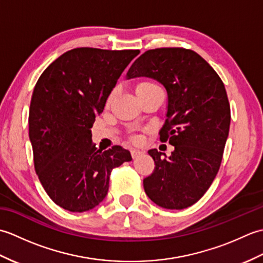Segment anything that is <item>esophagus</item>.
I'll return each instance as SVG.
<instances>
[{
	"mask_svg": "<svg viewBox=\"0 0 263 263\" xmlns=\"http://www.w3.org/2000/svg\"><path fill=\"white\" fill-rule=\"evenodd\" d=\"M142 154H143V152H140V150H136V149H132L131 150V156H132L133 159L138 158L139 156H141Z\"/></svg>",
	"mask_w": 263,
	"mask_h": 263,
	"instance_id": "esophagus-1",
	"label": "esophagus"
}]
</instances>
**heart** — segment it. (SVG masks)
Masks as SVG:
<instances>
[{
	"mask_svg": "<svg viewBox=\"0 0 263 263\" xmlns=\"http://www.w3.org/2000/svg\"><path fill=\"white\" fill-rule=\"evenodd\" d=\"M158 90H160V88L157 85H155L154 82H150V81H141L137 83L136 86V92L139 98L143 96H148V95H152ZM114 95H115L114 90L109 93V96L107 98V105L111 103V100L114 98Z\"/></svg>",
	"mask_w": 263,
	"mask_h": 263,
	"instance_id": "1",
	"label": "heart"
}]
</instances>
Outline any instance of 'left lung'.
<instances>
[{"mask_svg":"<svg viewBox=\"0 0 263 263\" xmlns=\"http://www.w3.org/2000/svg\"><path fill=\"white\" fill-rule=\"evenodd\" d=\"M149 77L164 85L168 107L161 142L174 146L168 158L157 149L148 154L155 171L143 180L152 201L165 209H184L203 197L221 164L231 124L224 82L192 49H149L127 71V79Z\"/></svg>","mask_w":263,"mask_h":263,"instance_id":"8db88e82","label":"left lung"}]
</instances>
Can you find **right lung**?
I'll return each mask as SVG.
<instances>
[{
	"label": "right lung",
	"mask_w": 263,
	"mask_h": 263,
	"mask_svg": "<svg viewBox=\"0 0 263 263\" xmlns=\"http://www.w3.org/2000/svg\"><path fill=\"white\" fill-rule=\"evenodd\" d=\"M139 53L73 48L39 77L28 119L33 166L48 197L61 208L71 212L95 208L107 194L111 171L132 160L120 146L97 149L90 128L117 79Z\"/></svg>",
	"instance_id": "1"
}]
</instances>
